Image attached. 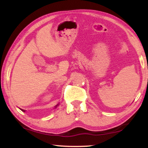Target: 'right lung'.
Here are the masks:
<instances>
[{
	"mask_svg": "<svg viewBox=\"0 0 148 148\" xmlns=\"http://www.w3.org/2000/svg\"><path fill=\"white\" fill-rule=\"evenodd\" d=\"M57 105H58V104H57ZM20 110H21V111H23V112H25V110H23V109H20Z\"/></svg>",
	"mask_w": 148,
	"mask_h": 148,
	"instance_id": "obj_1",
	"label": "right lung"
}]
</instances>
